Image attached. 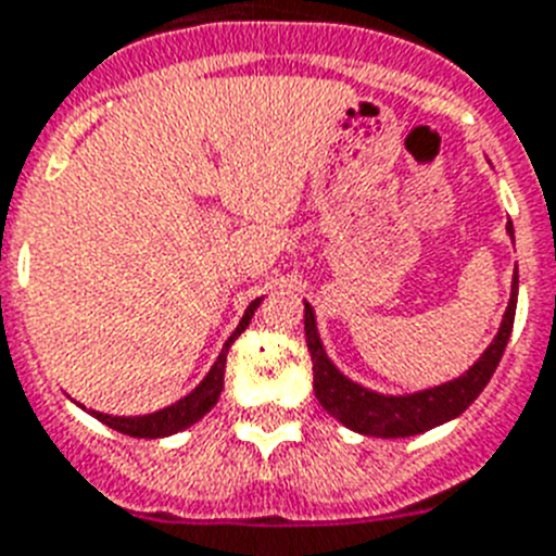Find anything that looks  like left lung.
Returning a JSON list of instances; mask_svg holds the SVG:
<instances>
[{
    "mask_svg": "<svg viewBox=\"0 0 556 556\" xmlns=\"http://www.w3.org/2000/svg\"><path fill=\"white\" fill-rule=\"evenodd\" d=\"M506 231L515 242V228L511 220L506 223ZM517 311V270L511 277V296H508L506 314H503L501 328L489 342V348L480 353V358L458 379L444 381V384L427 387V390H415V393L390 395L370 390V387L358 384L348 379L339 367L330 362L325 353V344L319 339L316 328L314 307L305 302V342L311 350V362H314V393L319 404L333 415L336 421L358 432V435L370 438H409L421 435L427 429H435L441 424L458 418L489 384L492 372L497 370L503 358V350L511 336Z\"/></svg>",
    "mask_w": 556,
    "mask_h": 556,
    "instance_id": "8db88e82",
    "label": "left lung"
}]
</instances>
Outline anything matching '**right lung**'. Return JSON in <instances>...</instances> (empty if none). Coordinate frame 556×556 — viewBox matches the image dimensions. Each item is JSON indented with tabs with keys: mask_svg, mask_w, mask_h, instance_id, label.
<instances>
[{
	"mask_svg": "<svg viewBox=\"0 0 556 556\" xmlns=\"http://www.w3.org/2000/svg\"><path fill=\"white\" fill-rule=\"evenodd\" d=\"M260 302H263V296L245 307L240 325H237L235 333L226 339L220 356H217V362L212 365V370L203 376V381H200L189 395H184L180 401L169 404V407L155 409V413H149V415H106V413H96V409H87L84 404H78V407L96 415L98 421L106 424V427L118 429V432L132 438H166V435H175V432H184V429H189L191 424H198L200 418H203L214 404H217V399H220L223 379H226L228 348L235 344V339L242 333V330L249 328L251 316H254V311L260 307Z\"/></svg>",
	"mask_w": 556,
	"mask_h": 556,
	"instance_id": "add662e5",
	"label": "right lung"
}]
</instances>
